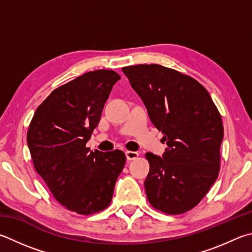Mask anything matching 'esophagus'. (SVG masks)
<instances>
[{"label": "esophagus", "instance_id": "obj_1", "mask_svg": "<svg viewBox=\"0 0 252 252\" xmlns=\"http://www.w3.org/2000/svg\"><path fill=\"white\" fill-rule=\"evenodd\" d=\"M126 158L131 161V159H135L136 158L139 157L138 152H134V151H126Z\"/></svg>", "mask_w": 252, "mask_h": 252}]
</instances>
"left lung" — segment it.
Returning a JSON list of instances; mask_svg holds the SVG:
<instances>
[{"label": "left lung", "mask_w": 252, "mask_h": 252, "mask_svg": "<svg viewBox=\"0 0 252 252\" xmlns=\"http://www.w3.org/2000/svg\"><path fill=\"white\" fill-rule=\"evenodd\" d=\"M151 122L163 132L162 158L148 152L149 202L170 215L197 205L217 180L223 139L221 117L198 81L157 63L122 68Z\"/></svg>", "instance_id": "obj_1"}]
</instances>
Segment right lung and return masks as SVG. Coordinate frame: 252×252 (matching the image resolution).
<instances>
[{"label": "right lung", "mask_w": 252, "mask_h": 252, "mask_svg": "<svg viewBox=\"0 0 252 252\" xmlns=\"http://www.w3.org/2000/svg\"><path fill=\"white\" fill-rule=\"evenodd\" d=\"M119 79L116 71L100 69L58 87L36 109L27 131L36 172L59 203L80 215L110 204L126 164L120 150L86 148Z\"/></svg>", "instance_id": "right-lung-1"}]
</instances>
